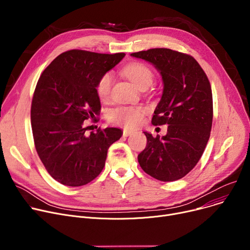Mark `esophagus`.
I'll return each instance as SVG.
<instances>
[{
  "label": "esophagus",
  "mask_w": 250,
  "mask_h": 250,
  "mask_svg": "<svg viewBox=\"0 0 250 250\" xmlns=\"http://www.w3.org/2000/svg\"><path fill=\"white\" fill-rule=\"evenodd\" d=\"M134 133L133 130H130V129H124L123 130V136L127 137V136H130Z\"/></svg>",
  "instance_id": "1"
}]
</instances>
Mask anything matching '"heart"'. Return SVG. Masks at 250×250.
Listing matches in <instances>:
<instances>
[{
  "instance_id": "heart-1",
  "label": "heart",
  "mask_w": 250,
  "mask_h": 250,
  "mask_svg": "<svg viewBox=\"0 0 250 250\" xmlns=\"http://www.w3.org/2000/svg\"><path fill=\"white\" fill-rule=\"evenodd\" d=\"M122 72L140 90L147 89L154 80V75L150 67L142 62L129 63L123 68ZM112 83L113 76L111 73H105L100 78L96 86L100 99L105 100L109 97ZM146 113H147V108L144 106H120L110 111L108 117L109 120L115 124L134 128L141 123Z\"/></svg>"
}]
</instances>
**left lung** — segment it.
<instances>
[{
	"mask_svg": "<svg viewBox=\"0 0 250 250\" xmlns=\"http://www.w3.org/2000/svg\"><path fill=\"white\" fill-rule=\"evenodd\" d=\"M154 65L164 92L151 123L167 124L166 136L144 132L147 144L138 154L141 168L161 182L184 178L200 160L210 137L213 97L210 82L193 56L168 48L131 53Z\"/></svg>",
	"mask_w": 250,
	"mask_h": 250,
	"instance_id": "left-lung-1",
	"label": "left lung"
}]
</instances>
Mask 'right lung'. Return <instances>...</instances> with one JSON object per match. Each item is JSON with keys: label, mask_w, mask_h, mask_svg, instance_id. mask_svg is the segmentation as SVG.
<instances>
[{"label": "right lung", "mask_w": 250, "mask_h": 250, "mask_svg": "<svg viewBox=\"0 0 250 250\" xmlns=\"http://www.w3.org/2000/svg\"><path fill=\"white\" fill-rule=\"evenodd\" d=\"M124 56L72 49L40 76L31 105L32 133L39 158L58 183L81 187L92 182L104 168L111 144L122 136L113 127L86 135L83 121L99 115L97 83Z\"/></svg>", "instance_id": "1"}]
</instances>
